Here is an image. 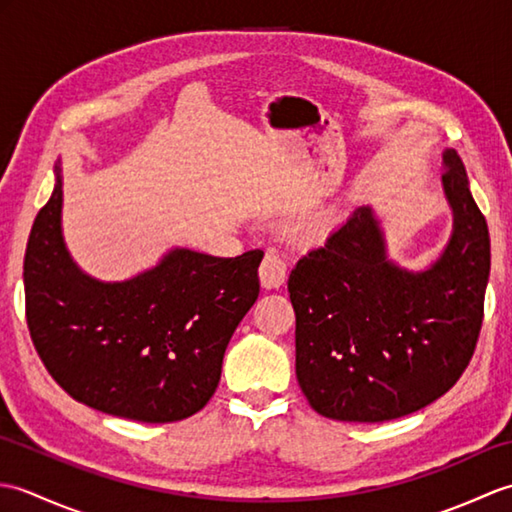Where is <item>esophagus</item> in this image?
Listing matches in <instances>:
<instances>
[{
    "label": "esophagus",
    "mask_w": 512,
    "mask_h": 512,
    "mask_svg": "<svg viewBox=\"0 0 512 512\" xmlns=\"http://www.w3.org/2000/svg\"><path fill=\"white\" fill-rule=\"evenodd\" d=\"M288 277V268L286 262L281 259L277 250H268L264 255V262L259 266V281L266 290H277L286 284Z\"/></svg>",
    "instance_id": "esophagus-1"
}]
</instances>
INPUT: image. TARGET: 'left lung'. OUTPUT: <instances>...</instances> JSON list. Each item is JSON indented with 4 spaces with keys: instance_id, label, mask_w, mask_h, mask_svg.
<instances>
[{
    "instance_id": "8db88e82",
    "label": "left lung",
    "mask_w": 512,
    "mask_h": 512,
    "mask_svg": "<svg viewBox=\"0 0 512 512\" xmlns=\"http://www.w3.org/2000/svg\"><path fill=\"white\" fill-rule=\"evenodd\" d=\"M453 231L424 270L387 255L372 206L356 209L292 268L297 380L310 407L385 422L431 405L469 365L484 317L491 239L455 149L442 154Z\"/></svg>"
}]
</instances>
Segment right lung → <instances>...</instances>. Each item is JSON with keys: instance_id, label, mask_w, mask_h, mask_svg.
Masks as SVG:
<instances>
[{"instance_id": "add662e5", "label": "right lung", "mask_w": 512, "mask_h": 512, "mask_svg": "<svg viewBox=\"0 0 512 512\" xmlns=\"http://www.w3.org/2000/svg\"><path fill=\"white\" fill-rule=\"evenodd\" d=\"M54 176L24 259L26 319L43 365L74 400L110 416H193L215 394L226 345L257 301L264 253L171 248L125 281L90 277L63 239L61 162Z\"/></svg>"}]
</instances>
